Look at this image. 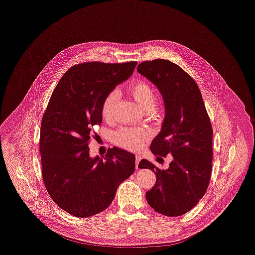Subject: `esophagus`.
<instances>
[{
  "instance_id": "1",
  "label": "esophagus",
  "mask_w": 255,
  "mask_h": 255,
  "mask_svg": "<svg viewBox=\"0 0 255 255\" xmlns=\"http://www.w3.org/2000/svg\"><path fill=\"white\" fill-rule=\"evenodd\" d=\"M141 159H142V157L140 156V155H136V169H137V170H138V169H139V162L141 161Z\"/></svg>"
}]
</instances>
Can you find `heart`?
Returning a JSON list of instances; mask_svg holds the SVG:
<instances>
[{"label":"heart","mask_w":255,"mask_h":255,"mask_svg":"<svg viewBox=\"0 0 255 255\" xmlns=\"http://www.w3.org/2000/svg\"><path fill=\"white\" fill-rule=\"evenodd\" d=\"M128 92L142 110L150 112L155 108L157 102L156 92L148 82L144 80L133 82L129 85ZM118 98L119 93L117 90H112L105 96L101 105V114L105 120L112 119ZM147 136L148 133L144 129L122 128L114 134V141L118 146L125 149L137 150L143 145Z\"/></svg>","instance_id":"b5f03b06"}]
</instances>
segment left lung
Masks as SVG:
<instances>
[{
  "mask_svg": "<svg viewBox=\"0 0 255 255\" xmlns=\"http://www.w3.org/2000/svg\"><path fill=\"white\" fill-rule=\"evenodd\" d=\"M137 71L160 91L165 117L151 152L172 155L165 170L143 159L139 168L154 171L156 183L146 192L148 204L165 216H180L205 194L212 171V126L196 82L178 65L163 59L145 61Z\"/></svg>",
  "mask_w": 255,
  "mask_h": 255,
  "instance_id": "obj_1",
  "label": "left lung"
}]
</instances>
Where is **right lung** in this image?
Segmentation results:
<instances>
[{
    "label": "right lung",
    "mask_w": 255,
    "mask_h": 255,
    "mask_svg": "<svg viewBox=\"0 0 255 255\" xmlns=\"http://www.w3.org/2000/svg\"><path fill=\"white\" fill-rule=\"evenodd\" d=\"M137 62H89L70 68L59 81L40 131L42 175L54 202L76 217L105 210L119 185L135 170V155L113 147L104 159L89 155L92 128L102 123L101 105L127 80Z\"/></svg>",
    "instance_id": "right-lung-1"
}]
</instances>
